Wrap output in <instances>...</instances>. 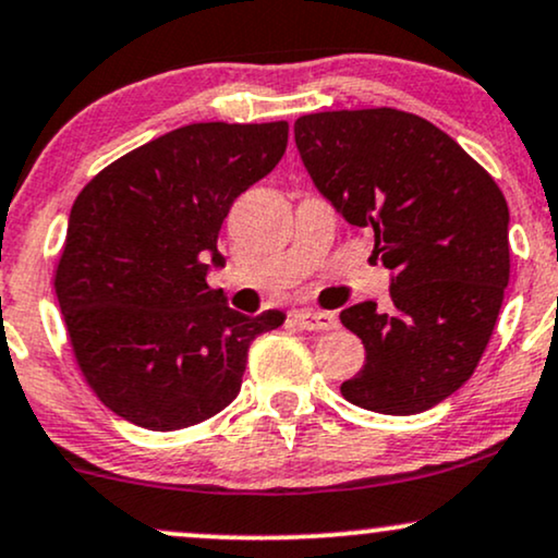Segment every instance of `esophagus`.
<instances>
[{
  "mask_svg": "<svg viewBox=\"0 0 558 558\" xmlns=\"http://www.w3.org/2000/svg\"><path fill=\"white\" fill-rule=\"evenodd\" d=\"M293 322L301 327V330H308V332H327V330H338V317L330 312H296L293 314Z\"/></svg>",
  "mask_w": 558,
  "mask_h": 558,
  "instance_id": "esophagus-1",
  "label": "esophagus"
}]
</instances>
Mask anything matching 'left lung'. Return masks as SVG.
<instances>
[{
  "mask_svg": "<svg viewBox=\"0 0 558 558\" xmlns=\"http://www.w3.org/2000/svg\"><path fill=\"white\" fill-rule=\"evenodd\" d=\"M308 177L351 226L374 233V259L395 272L389 312L374 301L340 322L366 364L340 392L387 415L428 411L473 377L509 283V207L478 160L415 113L398 109L299 117Z\"/></svg>",
  "mask_w": 558,
  "mask_h": 558,
  "instance_id": "obj_1",
  "label": "left lung"
}]
</instances>
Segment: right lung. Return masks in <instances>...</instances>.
I'll return each instance as SVG.
<instances>
[{
  "mask_svg": "<svg viewBox=\"0 0 558 558\" xmlns=\"http://www.w3.org/2000/svg\"><path fill=\"white\" fill-rule=\"evenodd\" d=\"M288 122H199L134 147L72 205L53 270L72 353L109 411L150 432L213 418L239 395L252 340L283 325L207 286L233 199L267 177Z\"/></svg>",
  "mask_w": 558,
  "mask_h": 558,
  "instance_id": "add662e5",
  "label": "right lung"
}]
</instances>
